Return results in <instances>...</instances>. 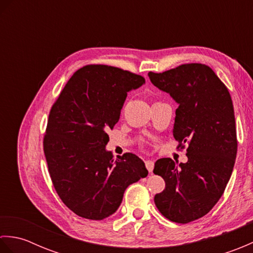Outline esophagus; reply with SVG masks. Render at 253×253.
Masks as SVG:
<instances>
[{
  "label": "esophagus",
  "instance_id": "obj_1",
  "mask_svg": "<svg viewBox=\"0 0 253 253\" xmlns=\"http://www.w3.org/2000/svg\"><path fill=\"white\" fill-rule=\"evenodd\" d=\"M146 168L149 170V173H152L153 168H154V162H153V161H151V160L146 161Z\"/></svg>",
  "mask_w": 253,
  "mask_h": 253
}]
</instances>
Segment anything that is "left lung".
Instances as JSON below:
<instances>
[{"instance_id":"left-lung-1","label":"left lung","mask_w":253,"mask_h":253,"mask_svg":"<svg viewBox=\"0 0 253 253\" xmlns=\"http://www.w3.org/2000/svg\"><path fill=\"white\" fill-rule=\"evenodd\" d=\"M148 76L178 104L173 136L178 147L188 144L187 163L177 165L169 158L155 162L153 173L163 177L165 189L154 202L169 221L186 224L211 211L232 176L237 154L233 101L204 64H184Z\"/></svg>"}]
</instances>
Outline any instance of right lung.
<instances>
[{"label":"right lung","mask_w":253,"mask_h":253,"mask_svg":"<svg viewBox=\"0 0 253 253\" xmlns=\"http://www.w3.org/2000/svg\"><path fill=\"white\" fill-rule=\"evenodd\" d=\"M142 76L107 65H87L68 80L47 121L43 150L51 179L64 204L78 216L101 221L120 208L126 188L147 177L143 161L105 149L127 92Z\"/></svg>","instance_id":"right-lung-1"}]
</instances>
